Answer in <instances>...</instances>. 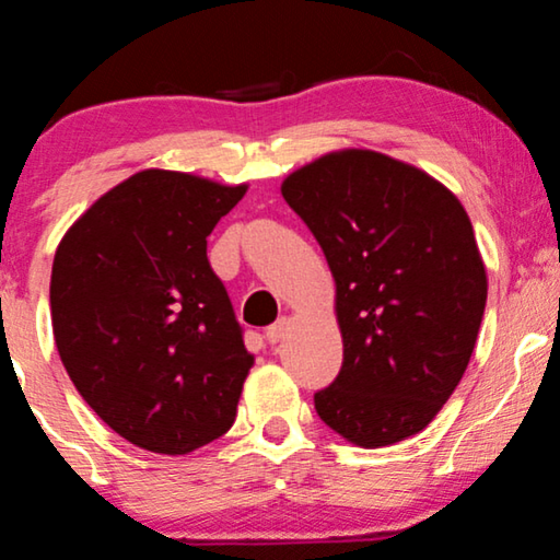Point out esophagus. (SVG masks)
I'll use <instances>...</instances> for the list:
<instances>
[{"instance_id":"34e87169","label":"esophagus","mask_w":560,"mask_h":560,"mask_svg":"<svg viewBox=\"0 0 560 560\" xmlns=\"http://www.w3.org/2000/svg\"><path fill=\"white\" fill-rule=\"evenodd\" d=\"M288 326H290V318L288 316H282V318H278L275 320L272 326H267V331H265V336H267V341L270 343H278L282 336H285V331H288Z\"/></svg>"}]
</instances>
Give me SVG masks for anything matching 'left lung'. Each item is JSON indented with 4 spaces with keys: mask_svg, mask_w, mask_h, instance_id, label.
Instances as JSON below:
<instances>
[{
    "mask_svg": "<svg viewBox=\"0 0 560 560\" xmlns=\"http://www.w3.org/2000/svg\"><path fill=\"white\" fill-rule=\"evenodd\" d=\"M280 190L336 282L343 362L316 412L364 448L410 439L462 382L485 316L469 213L420 167L357 148L298 167Z\"/></svg>",
    "mask_w": 560,
    "mask_h": 560,
    "instance_id": "1",
    "label": "left lung"
}]
</instances>
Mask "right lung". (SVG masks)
Masks as SVG:
<instances>
[{
    "instance_id": "right-lung-1",
    "label": "right lung",
    "mask_w": 560,
    "mask_h": 560,
    "mask_svg": "<svg viewBox=\"0 0 560 560\" xmlns=\"http://www.w3.org/2000/svg\"><path fill=\"white\" fill-rule=\"evenodd\" d=\"M247 186L140 171L68 229L50 275L52 336L89 408L135 446L183 456L232 428L255 357L206 236Z\"/></svg>"
}]
</instances>
